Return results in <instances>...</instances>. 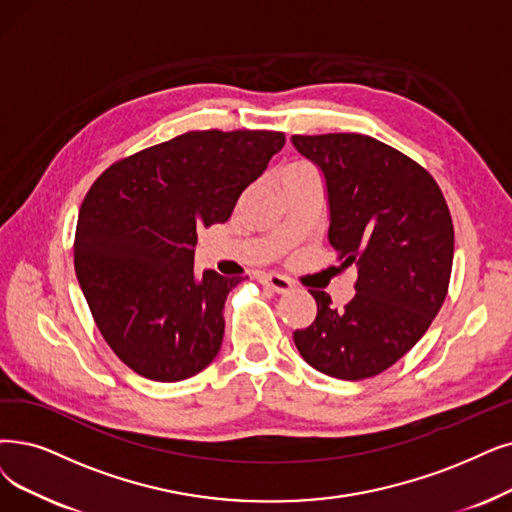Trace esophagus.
Segmentation results:
<instances>
[{"instance_id":"1","label":"esophagus","mask_w":512,"mask_h":512,"mask_svg":"<svg viewBox=\"0 0 512 512\" xmlns=\"http://www.w3.org/2000/svg\"><path fill=\"white\" fill-rule=\"evenodd\" d=\"M258 281H260L262 285H267V288H271V290L277 292V294L290 292L292 285H294L292 279L283 277V275H277V273H262V275H258Z\"/></svg>"}]
</instances>
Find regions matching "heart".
Segmentation results:
<instances>
[{
  "label": "heart",
  "instance_id": "b5f03b06",
  "mask_svg": "<svg viewBox=\"0 0 512 512\" xmlns=\"http://www.w3.org/2000/svg\"><path fill=\"white\" fill-rule=\"evenodd\" d=\"M306 172H313V168L309 166V163H304V161H294V163H288V166H285V168L281 170L279 178H281V182H283V180L294 178V176H300V174H306Z\"/></svg>",
  "mask_w": 512,
  "mask_h": 512
}]
</instances>
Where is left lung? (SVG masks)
<instances>
[{
	"label": "left lung",
	"mask_w": 512,
	"mask_h": 512,
	"mask_svg": "<svg viewBox=\"0 0 512 512\" xmlns=\"http://www.w3.org/2000/svg\"><path fill=\"white\" fill-rule=\"evenodd\" d=\"M292 142L321 168L330 243L359 269L344 309L309 290L317 317L294 332L296 349L332 378H372L410 351L441 309L454 262L452 214L428 170L372 136L296 134Z\"/></svg>",
	"instance_id": "obj_1"
}]
</instances>
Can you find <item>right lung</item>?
Returning <instances> with one entry per match:
<instances>
[{"instance_id": "right-lung-1", "label": "right lung", "mask_w": 512, "mask_h": 512, "mask_svg": "<svg viewBox=\"0 0 512 512\" xmlns=\"http://www.w3.org/2000/svg\"><path fill=\"white\" fill-rule=\"evenodd\" d=\"M285 145L273 130H193L115 161L81 201L73 260L111 351L157 382L218 355L224 300L241 277L195 271L197 231L229 220Z\"/></svg>"}]
</instances>
